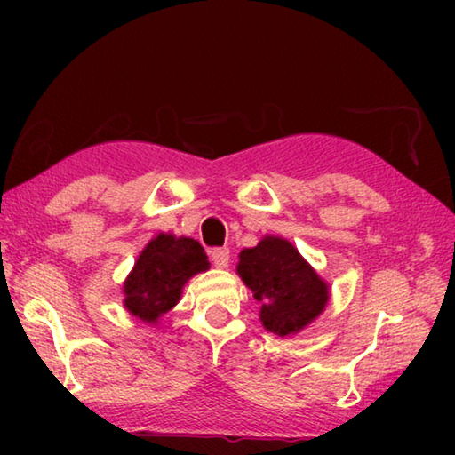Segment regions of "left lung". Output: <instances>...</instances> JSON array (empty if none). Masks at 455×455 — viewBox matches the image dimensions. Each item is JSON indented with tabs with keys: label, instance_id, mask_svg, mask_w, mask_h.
Listing matches in <instances>:
<instances>
[{
	"label": "left lung",
	"instance_id": "8db88e82",
	"mask_svg": "<svg viewBox=\"0 0 455 455\" xmlns=\"http://www.w3.org/2000/svg\"><path fill=\"white\" fill-rule=\"evenodd\" d=\"M209 257L195 238L160 233L138 255L124 283V307L146 323H158L180 301L190 276L209 271Z\"/></svg>",
	"mask_w": 455,
	"mask_h": 455
}]
</instances>
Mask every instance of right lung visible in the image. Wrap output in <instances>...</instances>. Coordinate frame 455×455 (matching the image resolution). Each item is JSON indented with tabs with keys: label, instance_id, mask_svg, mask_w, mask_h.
Returning a JSON list of instances; mask_svg holds the SVG:
<instances>
[{
	"label": "right lung",
	"instance_id": "1",
	"mask_svg": "<svg viewBox=\"0 0 455 455\" xmlns=\"http://www.w3.org/2000/svg\"><path fill=\"white\" fill-rule=\"evenodd\" d=\"M236 273L260 301L265 329L281 337L309 325L329 301L327 283L281 236H265L255 249H244Z\"/></svg>",
	"mask_w": 455,
	"mask_h": 455
}]
</instances>
